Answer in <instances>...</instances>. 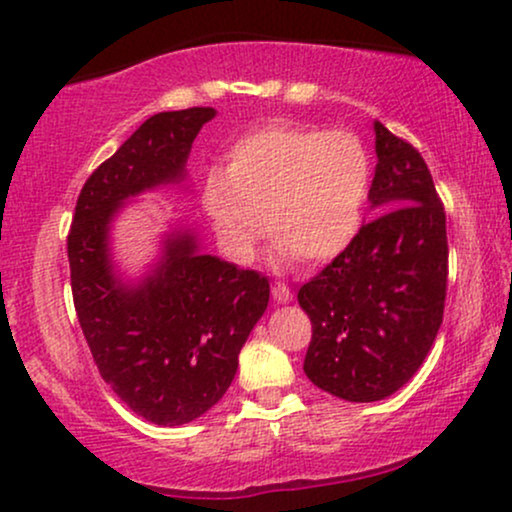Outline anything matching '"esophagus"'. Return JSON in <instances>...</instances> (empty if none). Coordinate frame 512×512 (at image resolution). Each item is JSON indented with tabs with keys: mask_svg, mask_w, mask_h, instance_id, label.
Returning <instances> with one entry per match:
<instances>
[{
	"mask_svg": "<svg viewBox=\"0 0 512 512\" xmlns=\"http://www.w3.org/2000/svg\"><path fill=\"white\" fill-rule=\"evenodd\" d=\"M272 295H274L276 303H281V305L291 303V300H293L291 288H288L286 283H274V286H272Z\"/></svg>",
	"mask_w": 512,
	"mask_h": 512,
	"instance_id": "34e87169",
	"label": "esophagus"
}]
</instances>
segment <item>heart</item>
I'll list each match as a JSON object with an SVG mask.
<instances>
[{"label":"heart","mask_w":512,"mask_h":512,"mask_svg":"<svg viewBox=\"0 0 512 512\" xmlns=\"http://www.w3.org/2000/svg\"><path fill=\"white\" fill-rule=\"evenodd\" d=\"M369 181L372 162L355 133L276 119L226 150L224 169L202 178L200 202L233 262L255 260L267 217L281 262L324 264L353 245Z\"/></svg>","instance_id":"b5f03b06"}]
</instances>
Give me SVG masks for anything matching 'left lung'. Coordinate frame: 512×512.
Instances as JSON below:
<instances>
[{"label": "left lung", "mask_w": 512, "mask_h": 512, "mask_svg": "<svg viewBox=\"0 0 512 512\" xmlns=\"http://www.w3.org/2000/svg\"><path fill=\"white\" fill-rule=\"evenodd\" d=\"M377 171L369 202L379 217L298 291L312 322L305 374L350 403L408 384L443 322L446 212L420 152L374 121Z\"/></svg>", "instance_id": "left-lung-1"}]
</instances>
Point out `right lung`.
<instances>
[{
  "mask_svg": "<svg viewBox=\"0 0 512 512\" xmlns=\"http://www.w3.org/2000/svg\"><path fill=\"white\" fill-rule=\"evenodd\" d=\"M212 107L150 116L92 171L66 238L76 315L102 379L135 415L178 427L217 405L269 303L267 276L202 255L190 231L164 240L140 283L114 272L109 224L128 197L178 183Z\"/></svg>",
  "mask_w": 512,
  "mask_h": 512,
  "instance_id": "obj_1",
  "label": "right lung"
}]
</instances>
